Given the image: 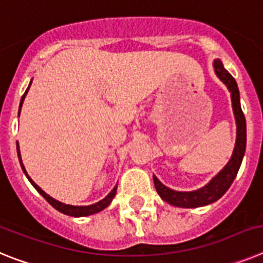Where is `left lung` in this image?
<instances>
[{"label":"left lung","mask_w":263,"mask_h":263,"mask_svg":"<svg viewBox=\"0 0 263 263\" xmlns=\"http://www.w3.org/2000/svg\"><path fill=\"white\" fill-rule=\"evenodd\" d=\"M214 72L220 81L222 82L228 87L232 97V107L233 114H234V119H236L237 125V136H236V145L233 149V155L228 164L223 166L220 172L214 176L211 181L208 182L206 185L202 188L197 189V191L192 192H179L173 191V189L168 188L157 179L154 175V182L155 188H156L157 193L164 201H166L168 204L173 205V206L179 208H198L209 205L218 198L222 197L227 193L228 189L230 188L232 182L236 179L237 173H238L239 166H241L242 159L245 155L246 149V120L243 112H242L241 103H239V91L237 82L234 81V78L229 74L228 70H225L222 62L220 59H214L213 62Z\"/></svg>","instance_id":"obj_1"}]
</instances>
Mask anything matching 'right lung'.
<instances>
[{
    "label": "right lung",
    "instance_id": "1",
    "mask_svg": "<svg viewBox=\"0 0 263 263\" xmlns=\"http://www.w3.org/2000/svg\"><path fill=\"white\" fill-rule=\"evenodd\" d=\"M31 82H33V79L30 81V83H29V87L26 88V91H25V93L22 95L21 98V103H20V112H21V108H22V104H24V100L25 98H26V93L27 91H29V88H30L31 86ZM20 112H18V116H20ZM17 154H18V160H20V164H21V168L22 171H24V173L26 175L27 180L31 182V185L34 186V188L36 189V191L40 192V195L43 196L45 197V200L49 202L50 205H51L52 208H55L57 211L61 212V213L63 214H67V216H71V217H86V216H91V214H95V213H99V212H102L103 209H106L107 206H108L109 204H111V201L114 200V197H115L116 195V189H118V185L115 186V188L112 189V191L109 192L108 195L106 196V197L103 198V200H100L99 202H97V204H92V205H87V206H75V205H68V204H63V202H61V201L55 200V198H52L51 196H49L45 191H42V189L40 188V186L36 185L35 182L33 181V180L30 179V176L27 175L26 170H25L24 164H22V159H21V152H20V145H18V141H17Z\"/></svg>",
    "mask_w": 263,
    "mask_h": 263
}]
</instances>
